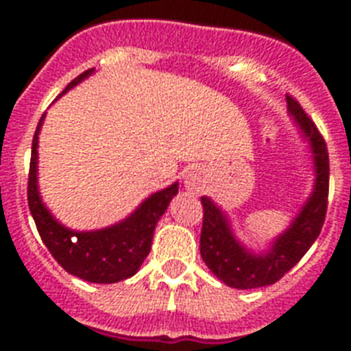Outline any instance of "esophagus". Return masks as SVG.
Listing matches in <instances>:
<instances>
[{
  "mask_svg": "<svg viewBox=\"0 0 351 351\" xmlns=\"http://www.w3.org/2000/svg\"><path fill=\"white\" fill-rule=\"evenodd\" d=\"M184 186H186L187 191H191V193L202 191V189H204V178H202V175H200V173H198L197 169L187 171L186 180H184Z\"/></svg>",
  "mask_w": 351,
  "mask_h": 351,
  "instance_id": "1",
  "label": "esophagus"
}]
</instances>
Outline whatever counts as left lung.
Returning a JSON list of instances; mask_svg holds the SVG:
<instances>
[{"instance_id":"obj_1","label":"left lung","mask_w":351,"mask_h":351,"mask_svg":"<svg viewBox=\"0 0 351 351\" xmlns=\"http://www.w3.org/2000/svg\"><path fill=\"white\" fill-rule=\"evenodd\" d=\"M288 111L299 123L302 136L310 142L315 167V186L293 222L273 240L269 250L253 253L240 244L231 231L228 215L208 197H202L204 222L200 233V255L215 277L230 288L251 289L269 286L286 275L315 242L328 209L330 160L324 138L300 104L286 95Z\"/></svg>"}]
</instances>
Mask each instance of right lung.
Wrapping results in <instances>:
<instances>
[{
  "label": "right lung",
  "instance_id": "obj_1",
  "mask_svg": "<svg viewBox=\"0 0 351 351\" xmlns=\"http://www.w3.org/2000/svg\"><path fill=\"white\" fill-rule=\"evenodd\" d=\"M93 73L95 69L80 74L78 78H74L65 87L62 95L73 89L80 82H84ZM43 120L45 114L41 117L32 138L29 187H27L30 215L34 219L43 244L65 271L74 277L84 278L87 282L114 284L132 277L151 251L154 228L165 213L171 198L178 193V182L171 184L162 191L153 193L134 209V213L118 224L96 231H74L65 228L52 217L45 204L41 202L40 189H38V136Z\"/></svg>",
  "mask_w": 351,
  "mask_h": 351
}]
</instances>
